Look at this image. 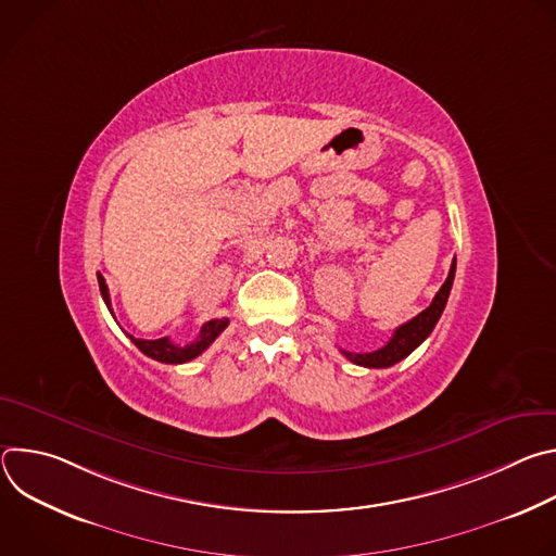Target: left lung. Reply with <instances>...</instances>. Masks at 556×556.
I'll use <instances>...</instances> for the list:
<instances>
[{
	"instance_id": "1",
	"label": "left lung",
	"mask_w": 556,
	"mask_h": 556,
	"mask_svg": "<svg viewBox=\"0 0 556 556\" xmlns=\"http://www.w3.org/2000/svg\"><path fill=\"white\" fill-rule=\"evenodd\" d=\"M453 279H455V260L451 264L446 281L442 283V288L433 296L431 305L427 309H422L418 316H414L412 321L403 324L401 328H395V332H393V337L389 339L387 345H382L376 352H367V354H354V352L343 350V356L348 361L356 363V365H363V367H391L399 361H403L405 356H409L433 332L435 324L440 321L444 305L448 301Z\"/></svg>"
}]
</instances>
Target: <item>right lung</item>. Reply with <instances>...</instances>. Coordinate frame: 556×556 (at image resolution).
Here are the masks:
<instances>
[{"instance_id": "obj_1", "label": "right lung", "mask_w": 556, "mask_h": 556, "mask_svg": "<svg viewBox=\"0 0 556 556\" xmlns=\"http://www.w3.org/2000/svg\"><path fill=\"white\" fill-rule=\"evenodd\" d=\"M99 288H101V296L108 305V309L112 312V301H110V290H108V283L103 279V275L99 273ZM228 326V319H211L202 326L200 330V337L193 341V343H187V345H176L169 341V337L165 339H155V341H144V339H136L131 334H127L131 339V343L142 352L147 354L149 358L153 361H161V363H169V365H180V363H189L193 361L195 356H200L222 332L224 328Z\"/></svg>"}]
</instances>
